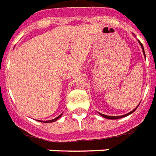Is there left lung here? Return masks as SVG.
Listing matches in <instances>:
<instances>
[{
	"label": "left lung",
	"instance_id": "obj_1",
	"mask_svg": "<svg viewBox=\"0 0 156 156\" xmlns=\"http://www.w3.org/2000/svg\"><path fill=\"white\" fill-rule=\"evenodd\" d=\"M138 43H139V44L141 45V48H142V49H143V55H144V56H145V58H146V55H145V52H144V48H143V44L139 41V40H138ZM139 105V104H138ZM138 105L137 107H136L135 108L133 109V111H131L129 112H128L127 114H125V115H121V116H108V115H104V114L103 113H100V112H98V113L100 114V116H102L103 117H104V118H106V119H110V120H116V119H120V118H123V117H126V116H129V114L131 113H133V112L135 111L136 109H137V108L138 107Z\"/></svg>",
	"mask_w": 156,
	"mask_h": 156
}]
</instances>
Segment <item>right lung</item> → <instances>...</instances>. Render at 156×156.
Returning <instances> with one entry per match:
<instances>
[{
    "mask_svg": "<svg viewBox=\"0 0 156 156\" xmlns=\"http://www.w3.org/2000/svg\"><path fill=\"white\" fill-rule=\"evenodd\" d=\"M61 115H62V114H61L60 116H58L57 117H56V118L52 119V120H49V121H40V122H44V123H51V122H54V121H57V120H58V119L61 117Z\"/></svg>",
    "mask_w": 156,
    "mask_h": 156,
    "instance_id": "1",
    "label": "right lung"
}]
</instances>
